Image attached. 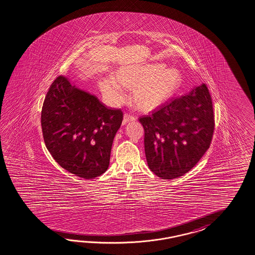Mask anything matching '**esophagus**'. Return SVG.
I'll return each instance as SVG.
<instances>
[{
	"instance_id": "esophagus-1",
	"label": "esophagus",
	"mask_w": 255,
	"mask_h": 255,
	"mask_svg": "<svg viewBox=\"0 0 255 255\" xmlns=\"http://www.w3.org/2000/svg\"><path fill=\"white\" fill-rule=\"evenodd\" d=\"M135 121V118L133 117V116H131V115H129V114H124V122H123V124H126L127 123H130V122H134Z\"/></svg>"
}]
</instances>
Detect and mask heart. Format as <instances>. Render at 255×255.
I'll use <instances>...</instances> for the list:
<instances>
[{"instance_id": "heart-1", "label": "heart", "mask_w": 255, "mask_h": 255, "mask_svg": "<svg viewBox=\"0 0 255 255\" xmlns=\"http://www.w3.org/2000/svg\"><path fill=\"white\" fill-rule=\"evenodd\" d=\"M182 81L178 69L153 63L120 67L110 77L100 79L98 86L113 105L124 101V87L132 88L131 101L135 108L149 111L169 101L179 90Z\"/></svg>"}]
</instances>
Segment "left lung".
<instances>
[{"label": "left lung", "mask_w": 255, "mask_h": 255, "mask_svg": "<svg viewBox=\"0 0 255 255\" xmlns=\"http://www.w3.org/2000/svg\"><path fill=\"white\" fill-rule=\"evenodd\" d=\"M139 122L145 130L149 169L162 179L184 175L200 161L213 139L214 110L206 84L139 118Z\"/></svg>", "instance_id": "left-lung-1"}]
</instances>
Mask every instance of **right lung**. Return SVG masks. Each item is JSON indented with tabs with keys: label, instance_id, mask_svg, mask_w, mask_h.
Segmentation results:
<instances>
[{
	"label": "right lung",
	"instance_id": "1",
	"mask_svg": "<svg viewBox=\"0 0 255 255\" xmlns=\"http://www.w3.org/2000/svg\"><path fill=\"white\" fill-rule=\"evenodd\" d=\"M124 113L77 88L66 76L51 84L41 110L44 143L55 161L83 179L103 174Z\"/></svg>",
	"mask_w": 255,
	"mask_h": 255
}]
</instances>
